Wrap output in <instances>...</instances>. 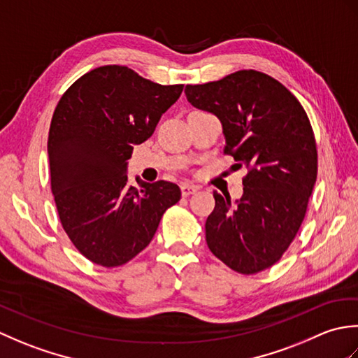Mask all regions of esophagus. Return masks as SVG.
I'll list each match as a JSON object with an SVG mask.
<instances>
[{
  "label": "esophagus",
  "instance_id": "34e87169",
  "mask_svg": "<svg viewBox=\"0 0 358 358\" xmlns=\"http://www.w3.org/2000/svg\"><path fill=\"white\" fill-rule=\"evenodd\" d=\"M196 191H199V187H196V186H192V185H181V195H183V196L194 195Z\"/></svg>",
  "mask_w": 358,
  "mask_h": 358
}]
</instances>
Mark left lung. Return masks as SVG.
<instances>
[{
  "instance_id": "left-lung-1",
  "label": "left lung",
  "mask_w": 358,
  "mask_h": 358,
  "mask_svg": "<svg viewBox=\"0 0 358 358\" xmlns=\"http://www.w3.org/2000/svg\"><path fill=\"white\" fill-rule=\"evenodd\" d=\"M195 108L223 124L224 154L246 167L243 196L214 192L206 220L210 252L243 275L275 264L305 220L317 180V144L305 109L291 90L258 71H238L206 85H187Z\"/></svg>"
}]
</instances>
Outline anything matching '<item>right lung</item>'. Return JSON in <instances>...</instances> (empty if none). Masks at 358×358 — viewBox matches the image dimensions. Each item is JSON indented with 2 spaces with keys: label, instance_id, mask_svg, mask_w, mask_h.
Listing matches in <instances>:
<instances>
[{
  "label": "right lung",
  "instance_id": "obj_1",
  "mask_svg": "<svg viewBox=\"0 0 358 358\" xmlns=\"http://www.w3.org/2000/svg\"><path fill=\"white\" fill-rule=\"evenodd\" d=\"M183 92L127 66H101L66 90L53 112L48 152L59 222L81 255L104 268L132 260L154 238L181 191L169 181L127 185L135 144L154 134Z\"/></svg>",
  "mask_w": 358,
  "mask_h": 358
}]
</instances>
